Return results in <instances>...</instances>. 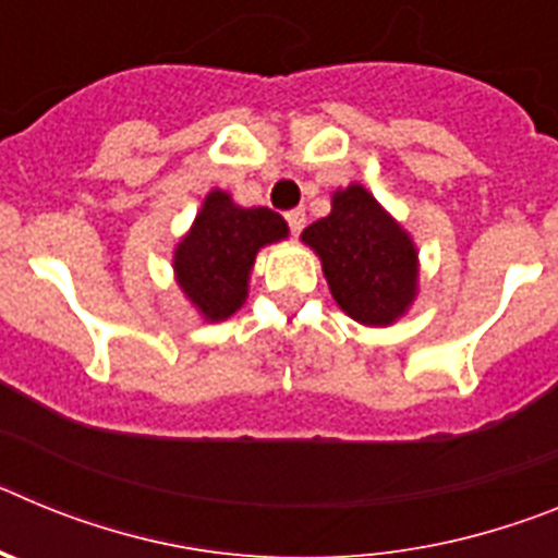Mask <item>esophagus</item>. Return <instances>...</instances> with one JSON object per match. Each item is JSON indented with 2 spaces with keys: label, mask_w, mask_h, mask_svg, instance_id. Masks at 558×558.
Segmentation results:
<instances>
[{
  "label": "esophagus",
  "mask_w": 558,
  "mask_h": 558,
  "mask_svg": "<svg viewBox=\"0 0 558 558\" xmlns=\"http://www.w3.org/2000/svg\"><path fill=\"white\" fill-rule=\"evenodd\" d=\"M284 220H288V229H290V234H302V229H304V223H307V218H304V211L302 209H290L288 215H284Z\"/></svg>",
  "instance_id": "esophagus-1"
}]
</instances>
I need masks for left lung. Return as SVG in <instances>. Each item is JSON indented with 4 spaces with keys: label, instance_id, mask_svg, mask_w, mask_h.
I'll return each mask as SVG.
<instances>
[{
    "label": "left lung",
    "instance_id": "8db88e82",
    "mask_svg": "<svg viewBox=\"0 0 558 558\" xmlns=\"http://www.w3.org/2000/svg\"><path fill=\"white\" fill-rule=\"evenodd\" d=\"M322 256L335 302L354 322L386 327L416 295V248L363 186L335 192L329 218L302 234Z\"/></svg>",
    "mask_w": 558,
    "mask_h": 558
}]
</instances>
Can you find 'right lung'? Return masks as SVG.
Masks as SVG:
<instances>
[{
  "instance_id": "1",
  "label": "right lung",
  "mask_w": 558,
  "mask_h": 558,
  "mask_svg": "<svg viewBox=\"0 0 558 558\" xmlns=\"http://www.w3.org/2000/svg\"><path fill=\"white\" fill-rule=\"evenodd\" d=\"M282 236H288L282 215L265 206L243 209L226 192H209L172 259L181 290L209 322H223L248 295L256 251Z\"/></svg>"
}]
</instances>
